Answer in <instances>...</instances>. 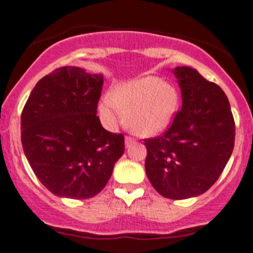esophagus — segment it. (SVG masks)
Instances as JSON below:
<instances>
[{
	"instance_id": "obj_1",
	"label": "esophagus",
	"mask_w": 253,
	"mask_h": 253,
	"mask_svg": "<svg viewBox=\"0 0 253 253\" xmlns=\"http://www.w3.org/2000/svg\"><path fill=\"white\" fill-rule=\"evenodd\" d=\"M136 139L133 138V137H129V136H126V138H125V143H126V147H128L129 144H132V143H134Z\"/></svg>"
}]
</instances>
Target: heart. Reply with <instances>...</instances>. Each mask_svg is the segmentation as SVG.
Listing matches in <instances>:
<instances>
[{"label":"heart","mask_w":253,"mask_h":253,"mask_svg":"<svg viewBox=\"0 0 253 253\" xmlns=\"http://www.w3.org/2000/svg\"><path fill=\"white\" fill-rule=\"evenodd\" d=\"M178 106V93L171 84L154 76L142 77L116 86L106 94L100 112L109 127L122 120L137 134L157 133L169 125Z\"/></svg>","instance_id":"1"}]
</instances>
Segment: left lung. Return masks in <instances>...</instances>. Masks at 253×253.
Listing matches in <instances>:
<instances>
[{"mask_svg":"<svg viewBox=\"0 0 253 253\" xmlns=\"http://www.w3.org/2000/svg\"><path fill=\"white\" fill-rule=\"evenodd\" d=\"M182 106L163 134L145 138V172L170 200L202 195L230 159L235 121L225 93L191 67L175 68Z\"/></svg>","mask_w":253,"mask_h":253,"instance_id":"1","label":"left lung"}]
</instances>
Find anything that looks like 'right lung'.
Segmentation results:
<instances>
[{"instance_id": "1", "label": "right lung", "mask_w": 253, "mask_h": 253, "mask_svg": "<svg viewBox=\"0 0 253 253\" xmlns=\"http://www.w3.org/2000/svg\"><path fill=\"white\" fill-rule=\"evenodd\" d=\"M103 83L79 67H60L38 82L23 108L24 154L58 197L98 195L125 152L124 134L106 131L96 116Z\"/></svg>"}]
</instances>
